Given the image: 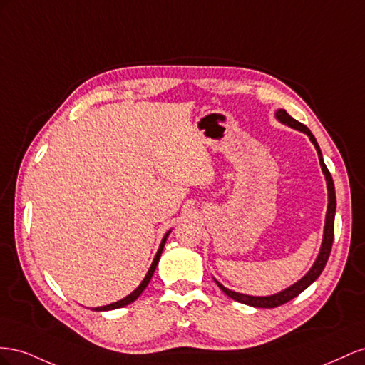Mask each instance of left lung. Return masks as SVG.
I'll list each match as a JSON object with an SVG mask.
<instances>
[{
    "label": "left lung",
    "instance_id": "obj_1",
    "mask_svg": "<svg viewBox=\"0 0 365 365\" xmlns=\"http://www.w3.org/2000/svg\"><path fill=\"white\" fill-rule=\"evenodd\" d=\"M275 118H277L278 122L287 125V127L307 134L310 142L314 143V147H315V150H317V153H318V159H319V165H321L322 174H324V177H326L329 205H327L326 223H324V234H322V243H321V247H319V254H318V257H317V259H315V263L312 264V267L309 269V272H307L303 278L298 279L297 283H294L292 286H289V287H286L284 290H281V292L274 294V295L252 297V295L234 292V290L225 287L222 283H218V281L214 278L217 286L220 287L229 298H232V299L238 301V303H243V304L252 306V307H259V309H272V307H278V306H281V304H284V303H287V301H290V299H294L295 297H298L301 292H303V290H306L312 283H314V281L321 275V272H322V270H324V267H326V263H327L330 251H331L333 232H335V212H336L335 185H333L331 175H330V173H329V170H327V166H326V163H324V159H322L319 145H318L315 136L310 133V130L306 127V125L299 123V122L295 120L294 118H290L289 114L286 113V110H283V108H279V110L275 111Z\"/></svg>",
    "mask_w": 365,
    "mask_h": 365
}]
</instances>
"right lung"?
I'll return each instance as SVG.
<instances>
[{"instance_id":"right-lung-1","label":"right lung","mask_w":365,"mask_h":365,"mask_svg":"<svg viewBox=\"0 0 365 365\" xmlns=\"http://www.w3.org/2000/svg\"><path fill=\"white\" fill-rule=\"evenodd\" d=\"M171 234V229L168 232H166L165 235H163V238H162V242H160V246H159V251L155 252V255H154V259H153V263H151V266H150V269H148V272H147V275H145V278L142 279V283L133 290V292L130 294V295H127L125 298H122V299H119V301H116V303H111V304H107V306H101V307H93L91 310H96V312H103V310H113V309H120V307H123V306H128V304H131L133 301H136L138 298H139V295L143 292L145 290V287L148 286V283L151 281V277H153V274H154V270H155V267H158V263H159V259H160V255H162V251H163V247H165V243H166V238H168V235Z\"/></svg>"}]
</instances>
